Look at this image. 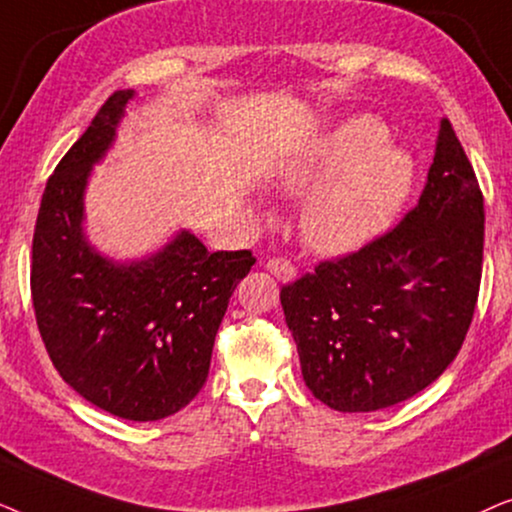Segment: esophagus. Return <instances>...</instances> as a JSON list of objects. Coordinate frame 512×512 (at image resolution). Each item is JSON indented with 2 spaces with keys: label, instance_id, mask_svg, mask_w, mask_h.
<instances>
[{
  "label": "esophagus",
  "instance_id": "34e87169",
  "mask_svg": "<svg viewBox=\"0 0 512 512\" xmlns=\"http://www.w3.org/2000/svg\"><path fill=\"white\" fill-rule=\"evenodd\" d=\"M265 268H268L279 282H293V279H296V268H293L286 258H268Z\"/></svg>",
  "mask_w": 512,
  "mask_h": 512
}]
</instances>
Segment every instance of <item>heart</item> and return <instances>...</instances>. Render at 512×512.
<instances>
[{"instance_id": "obj_1", "label": "heart", "mask_w": 512, "mask_h": 512, "mask_svg": "<svg viewBox=\"0 0 512 512\" xmlns=\"http://www.w3.org/2000/svg\"><path fill=\"white\" fill-rule=\"evenodd\" d=\"M415 160L387 142L373 116L347 118L321 135L305 158L284 172L286 193L317 191L303 214V237L319 254H347L382 235L408 202Z\"/></svg>"}]
</instances>
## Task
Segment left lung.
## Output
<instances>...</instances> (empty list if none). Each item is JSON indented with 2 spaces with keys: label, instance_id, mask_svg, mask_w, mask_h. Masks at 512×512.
Segmentation results:
<instances>
[{
  "label": "left lung",
  "instance_id": "8db88e82",
  "mask_svg": "<svg viewBox=\"0 0 512 512\" xmlns=\"http://www.w3.org/2000/svg\"><path fill=\"white\" fill-rule=\"evenodd\" d=\"M482 244L480 184L440 118L426 186L401 223L279 293L314 398L338 412H373L438 380L471 326Z\"/></svg>",
  "mask_w": 512,
  "mask_h": 512
}]
</instances>
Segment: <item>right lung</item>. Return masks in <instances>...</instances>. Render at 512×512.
<instances>
[{
    "mask_svg": "<svg viewBox=\"0 0 512 512\" xmlns=\"http://www.w3.org/2000/svg\"><path fill=\"white\" fill-rule=\"evenodd\" d=\"M132 95H109L48 177L30 289L41 340L62 380L111 415L156 422L198 396L228 300L256 258L249 249L212 254L188 230L135 263H114L90 247L83 191Z\"/></svg>",
    "mask_w": 512,
    "mask_h": 512,
    "instance_id": "1",
    "label": "right lung"
}]
</instances>
